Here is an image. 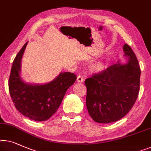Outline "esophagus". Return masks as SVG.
I'll return each instance as SVG.
<instances>
[{"mask_svg":"<svg viewBox=\"0 0 151 151\" xmlns=\"http://www.w3.org/2000/svg\"><path fill=\"white\" fill-rule=\"evenodd\" d=\"M76 79H77V81H78V82H80V83L83 82V81H84V78H83V76L81 75H78L77 78H76Z\"/></svg>","mask_w":151,"mask_h":151,"instance_id":"34e87169","label":"esophagus"}]
</instances>
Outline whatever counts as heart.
I'll list each match as a JSON object with an SVG mask.
<instances>
[{
  "label": "heart",
  "mask_w": 151,
  "mask_h": 151,
  "mask_svg": "<svg viewBox=\"0 0 151 151\" xmlns=\"http://www.w3.org/2000/svg\"><path fill=\"white\" fill-rule=\"evenodd\" d=\"M93 68L95 71H101L104 68V65L102 63H96V64L93 65Z\"/></svg>",
  "instance_id": "obj_1"
}]
</instances>
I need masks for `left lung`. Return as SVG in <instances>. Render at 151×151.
<instances>
[{"mask_svg": "<svg viewBox=\"0 0 151 151\" xmlns=\"http://www.w3.org/2000/svg\"><path fill=\"white\" fill-rule=\"evenodd\" d=\"M127 64H116L85 81L86 106L96 122L109 123L127 114L136 102L140 91L141 70L131 47L123 46Z\"/></svg>", "mask_w": 151, "mask_h": 151, "instance_id": "left-lung-1", "label": "left lung"}]
</instances>
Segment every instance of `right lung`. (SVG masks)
<instances>
[{"label":"right lung","instance_id":"obj_1","mask_svg":"<svg viewBox=\"0 0 151 151\" xmlns=\"http://www.w3.org/2000/svg\"><path fill=\"white\" fill-rule=\"evenodd\" d=\"M28 42L13 60L9 79V90L15 108L24 116L34 121H43L57 112L66 92L75 82L72 73H62L45 85H30L20 78V62Z\"/></svg>","mask_w":151,"mask_h":151}]
</instances>
